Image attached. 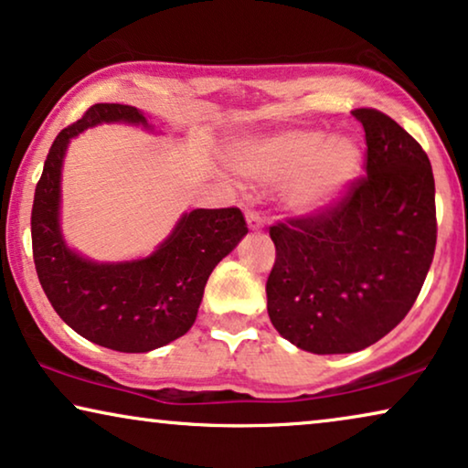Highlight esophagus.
I'll return each instance as SVG.
<instances>
[{
  "label": "esophagus",
  "mask_w": 468,
  "mask_h": 468,
  "mask_svg": "<svg viewBox=\"0 0 468 468\" xmlns=\"http://www.w3.org/2000/svg\"><path fill=\"white\" fill-rule=\"evenodd\" d=\"M247 226H249V229H253V232H260V229L264 228V219H261V215L258 213V210H249Z\"/></svg>",
  "instance_id": "1"
}]
</instances>
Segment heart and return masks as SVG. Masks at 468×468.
I'll list each match as a JSON object with an SVG mask.
<instances>
[{"label":"heart","instance_id":"1","mask_svg":"<svg viewBox=\"0 0 468 468\" xmlns=\"http://www.w3.org/2000/svg\"><path fill=\"white\" fill-rule=\"evenodd\" d=\"M242 176L264 185L287 183L292 208L311 213L345 194L362 164L349 136H330L315 127L268 133L240 146L234 157Z\"/></svg>","mask_w":468,"mask_h":468}]
</instances>
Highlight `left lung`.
I'll use <instances>...</instances> for the list:
<instances>
[{
	"mask_svg": "<svg viewBox=\"0 0 468 468\" xmlns=\"http://www.w3.org/2000/svg\"><path fill=\"white\" fill-rule=\"evenodd\" d=\"M367 175L315 213L271 226L266 281L277 332L311 354H354L399 325L420 296L437 247L431 159L375 108H356Z\"/></svg>",
	"mask_w": 468,
	"mask_h": 468,
	"instance_id": "left-lung-1",
	"label": "left lung"
}]
</instances>
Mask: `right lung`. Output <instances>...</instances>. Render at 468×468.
I'll list each match as a JSON object with an SVG mask.
<instances>
[{"label":"right lung","instance_id":"right-lung-1","mask_svg":"<svg viewBox=\"0 0 468 468\" xmlns=\"http://www.w3.org/2000/svg\"><path fill=\"white\" fill-rule=\"evenodd\" d=\"M114 121L146 127L138 108L95 104L55 138L36 185L31 247L42 290L69 328L101 347L144 354L194 325L210 272L249 229L236 207L196 208L144 260L98 264L68 249L59 229L63 155L87 127Z\"/></svg>","mask_w":468,"mask_h":468}]
</instances>
